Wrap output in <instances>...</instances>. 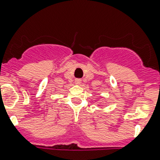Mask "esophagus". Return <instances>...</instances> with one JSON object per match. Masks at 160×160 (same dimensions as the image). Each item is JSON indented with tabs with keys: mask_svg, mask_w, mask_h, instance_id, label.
<instances>
[{
	"mask_svg": "<svg viewBox=\"0 0 160 160\" xmlns=\"http://www.w3.org/2000/svg\"><path fill=\"white\" fill-rule=\"evenodd\" d=\"M76 84H80L81 83V79H76Z\"/></svg>",
	"mask_w": 160,
	"mask_h": 160,
	"instance_id": "34e87169",
	"label": "esophagus"
}]
</instances>
